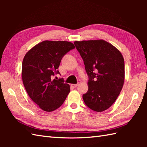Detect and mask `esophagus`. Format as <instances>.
Instances as JSON below:
<instances>
[{"instance_id": "esophagus-1", "label": "esophagus", "mask_w": 147, "mask_h": 147, "mask_svg": "<svg viewBox=\"0 0 147 147\" xmlns=\"http://www.w3.org/2000/svg\"><path fill=\"white\" fill-rule=\"evenodd\" d=\"M78 85H79V83H76V84H72L71 86H73V87H74V88H76V87L77 86H78Z\"/></svg>"}]
</instances>
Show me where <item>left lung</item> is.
Segmentation results:
<instances>
[{"label": "left lung", "mask_w": 147, "mask_h": 147, "mask_svg": "<svg viewBox=\"0 0 147 147\" xmlns=\"http://www.w3.org/2000/svg\"><path fill=\"white\" fill-rule=\"evenodd\" d=\"M89 80L83 95L87 107L96 112L107 110L116 100L124 82V61L121 52L104 40L75 41Z\"/></svg>", "instance_id": "obj_1"}]
</instances>
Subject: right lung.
Returning <instances> with one entry per match:
<instances>
[{
    "label": "right lung",
    "instance_id": "obj_1",
    "mask_svg": "<svg viewBox=\"0 0 147 147\" xmlns=\"http://www.w3.org/2000/svg\"><path fill=\"white\" fill-rule=\"evenodd\" d=\"M73 43L67 41L45 40L36 44L24 55L22 64V80L31 99L43 111L52 112L60 107L70 92L63 79L52 80L62 57Z\"/></svg>",
    "mask_w": 147,
    "mask_h": 147
}]
</instances>
